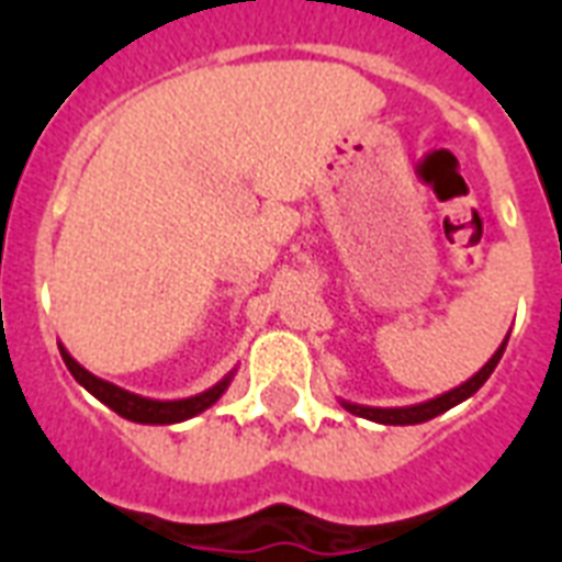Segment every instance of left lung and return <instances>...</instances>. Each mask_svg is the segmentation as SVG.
<instances>
[{
  "mask_svg": "<svg viewBox=\"0 0 562 562\" xmlns=\"http://www.w3.org/2000/svg\"><path fill=\"white\" fill-rule=\"evenodd\" d=\"M504 348H507V338L501 341V348L492 353V359L486 366L477 371L474 376H469L465 383H460L457 389L451 392H445L439 397H430V401H424V404H413V406H362V404H350V401H341V406L348 409V413L359 415V418H368V422H376V424H422V422H430L436 415L448 413L451 406L462 404V401H469L477 389H481L490 374L495 371V366L501 362L504 357Z\"/></svg>",
  "mask_w": 562,
  "mask_h": 562,
  "instance_id": "1",
  "label": "left lung"
}]
</instances>
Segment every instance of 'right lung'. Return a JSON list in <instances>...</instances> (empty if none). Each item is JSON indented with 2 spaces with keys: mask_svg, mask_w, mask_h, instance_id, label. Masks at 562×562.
Here are the masks:
<instances>
[{
  "mask_svg": "<svg viewBox=\"0 0 562 562\" xmlns=\"http://www.w3.org/2000/svg\"><path fill=\"white\" fill-rule=\"evenodd\" d=\"M58 348H61V345H58ZM61 359L64 366L70 368V374L76 376V383L85 385V389H88L97 401H102V404L109 406V409H114V413L128 418V422L138 424H179L188 422V418H194V415H200L212 404H217V397L229 389L235 374V371H229L221 383H214L212 389H205L200 395L179 397V401H156V397H140L135 395V392H126V389H120V385L91 374L88 368H81L79 362L67 353V348H61Z\"/></svg>",
  "mask_w": 562,
  "mask_h": 562,
  "instance_id": "1",
  "label": "right lung"
}]
</instances>
